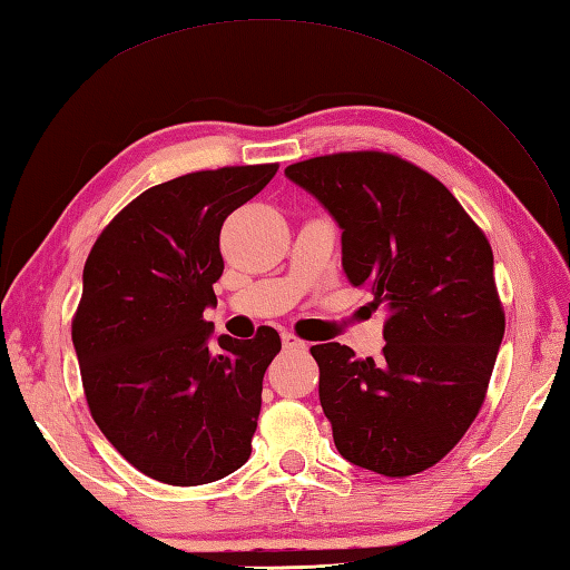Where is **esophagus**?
Returning <instances> with one entry per match:
<instances>
[{
	"label": "esophagus",
	"instance_id": "esophagus-1",
	"mask_svg": "<svg viewBox=\"0 0 570 570\" xmlns=\"http://www.w3.org/2000/svg\"><path fill=\"white\" fill-rule=\"evenodd\" d=\"M282 343H284V350H306V343L294 333H282Z\"/></svg>",
	"mask_w": 570,
	"mask_h": 570
}]
</instances>
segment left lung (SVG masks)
<instances>
[{"label": "left lung", "instance_id": "left-lung-1", "mask_svg": "<svg viewBox=\"0 0 570 570\" xmlns=\"http://www.w3.org/2000/svg\"><path fill=\"white\" fill-rule=\"evenodd\" d=\"M284 174L343 229L347 282L392 313L377 362L311 347L337 453L386 478L426 470L478 416L502 345L490 242L441 180L392 154L318 156Z\"/></svg>", "mask_w": 570, "mask_h": 570}]
</instances>
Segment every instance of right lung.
<instances>
[{
  "label": "right lung",
  "instance_id": "1",
  "mask_svg": "<svg viewBox=\"0 0 570 570\" xmlns=\"http://www.w3.org/2000/svg\"><path fill=\"white\" fill-rule=\"evenodd\" d=\"M276 164L198 171L144 190L95 242L72 345L100 431L166 485H205L247 463L262 380L282 341L213 335L225 217L269 184ZM218 345L215 346L214 343Z\"/></svg>",
  "mask_w": 570,
  "mask_h": 570
}]
</instances>
